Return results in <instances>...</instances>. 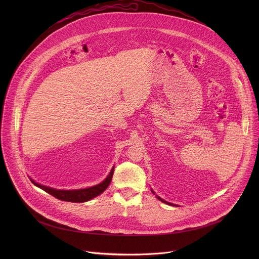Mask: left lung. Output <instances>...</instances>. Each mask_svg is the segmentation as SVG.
<instances>
[{
    "instance_id": "left-lung-1",
    "label": "left lung",
    "mask_w": 259,
    "mask_h": 259,
    "mask_svg": "<svg viewBox=\"0 0 259 259\" xmlns=\"http://www.w3.org/2000/svg\"><path fill=\"white\" fill-rule=\"evenodd\" d=\"M152 192H153V191H152ZM153 193H154V192H153ZM154 194H155V193H154ZM157 198H158V200H160V201H161V202H163V203H166V204H168V205H173V204H171V203H168V202L164 201L162 198H160V197H158V196H157ZM174 206H175V205H174Z\"/></svg>"
}]
</instances>
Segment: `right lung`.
I'll use <instances>...</instances> for the list:
<instances>
[{
  "label": "right lung",
  "instance_id": "right-lung-1",
  "mask_svg": "<svg viewBox=\"0 0 259 259\" xmlns=\"http://www.w3.org/2000/svg\"><path fill=\"white\" fill-rule=\"evenodd\" d=\"M114 169H115V167H113V169L110 170L107 177L101 183L97 184V186L87 188V189H82V190H71V191L70 190L69 191H67V190H56V189H52V188H49V187L42 186V184H40V183L34 182L32 179H30V181L34 184L35 187L42 189L43 191L52 195L53 197L57 198L58 200L66 201V202H72V203H83V202H87V201L99 196L100 194H102L107 189L110 181H112L113 174H114Z\"/></svg>",
  "mask_w": 259,
  "mask_h": 259
}]
</instances>
